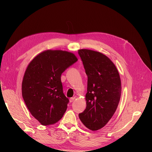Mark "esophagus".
Instances as JSON below:
<instances>
[{
  "label": "esophagus",
  "mask_w": 152,
  "mask_h": 152,
  "mask_svg": "<svg viewBox=\"0 0 152 152\" xmlns=\"http://www.w3.org/2000/svg\"><path fill=\"white\" fill-rule=\"evenodd\" d=\"M75 99V97H72V98H71V99H69V102H70L71 103L73 102H74Z\"/></svg>",
  "instance_id": "1"
}]
</instances>
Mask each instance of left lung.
<instances>
[{"label":"left lung","instance_id":"1","mask_svg":"<svg viewBox=\"0 0 152 152\" xmlns=\"http://www.w3.org/2000/svg\"><path fill=\"white\" fill-rule=\"evenodd\" d=\"M87 76L86 108L79 114L90 130L105 126L114 115L120 100V77L114 63L102 53L87 49L78 50Z\"/></svg>","mask_w":152,"mask_h":152}]
</instances>
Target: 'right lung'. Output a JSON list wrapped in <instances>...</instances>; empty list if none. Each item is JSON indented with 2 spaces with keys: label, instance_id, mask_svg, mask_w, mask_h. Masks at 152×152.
Instances as JSON below:
<instances>
[{
  "label": "right lung",
  "instance_id": "obj_1",
  "mask_svg": "<svg viewBox=\"0 0 152 152\" xmlns=\"http://www.w3.org/2000/svg\"><path fill=\"white\" fill-rule=\"evenodd\" d=\"M77 60L72 53L48 50L29 64L22 82V96L41 124H55L65 113L69 100L63 94L61 75Z\"/></svg>",
  "mask_w": 152,
  "mask_h": 152
}]
</instances>
